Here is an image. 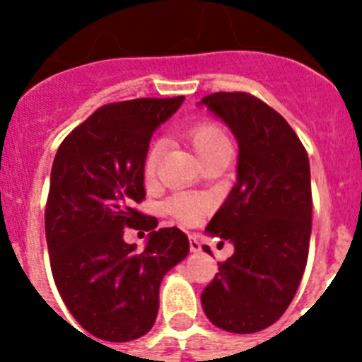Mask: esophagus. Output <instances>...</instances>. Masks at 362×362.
Listing matches in <instances>:
<instances>
[{
	"instance_id": "obj_1",
	"label": "esophagus",
	"mask_w": 362,
	"mask_h": 362,
	"mask_svg": "<svg viewBox=\"0 0 362 362\" xmlns=\"http://www.w3.org/2000/svg\"><path fill=\"white\" fill-rule=\"evenodd\" d=\"M189 250H192L193 253H199L203 247H201V240H199L197 237H189Z\"/></svg>"
}]
</instances>
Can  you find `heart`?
<instances>
[{
  "mask_svg": "<svg viewBox=\"0 0 362 362\" xmlns=\"http://www.w3.org/2000/svg\"><path fill=\"white\" fill-rule=\"evenodd\" d=\"M186 139L201 161L212 156L214 152H218V150H221V148H229L226 133L212 122H199V124L192 125L186 131ZM161 153H163V142L161 141H153L148 146L144 163H142V173L146 176V180H152L156 173H158ZM209 199L201 197V195H189V193H176V195L165 201L167 214L173 216L182 226L189 227L197 226L199 221L204 218V214L209 212Z\"/></svg>",
  "mask_w": 362,
  "mask_h": 362,
  "instance_id": "b5f03b06",
  "label": "heart"
}]
</instances>
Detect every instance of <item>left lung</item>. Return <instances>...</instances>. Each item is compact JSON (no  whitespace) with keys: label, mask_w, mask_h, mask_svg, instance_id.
Segmentation results:
<instances>
[{"label":"left lung","mask_w":362,"mask_h":362,"mask_svg":"<svg viewBox=\"0 0 362 362\" xmlns=\"http://www.w3.org/2000/svg\"><path fill=\"white\" fill-rule=\"evenodd\" d=\"M201 103L231 127L240 148L237 184L206 227L231 240L235 253L218 263L201 303L216 327L250 334L280 320L306 269L308 153L284 116L252 93L216 92Z\"/></svg>","instance_id":"obj_1"}]
</instances>
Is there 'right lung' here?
<instances>
[{
	"mask_svg": "<svg viewBox=\"0 0 362 362\" xmlns=\"http://www.w3.org/2000/svg\"><path fill=\"white\" fill-rule=\"evenodd\" d=\"M184 95L141 98L99 107L59 144L52 163L45 229L50 269L76 323L107 342L152 329L163 276L189 252L186 233L158 227L135 209L146 197L142 163L153 129ZM150 230L142 252L123 229Z\"/></svg>",
	"mask_w": 362,
	"mask_h": 362,
	"instance_id": "right-lung-1",
	"label": "right lung"
}]
</instances>
